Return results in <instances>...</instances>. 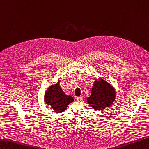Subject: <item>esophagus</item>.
Wrapping results in <instances>:
<instances>
[{
  "instance_id": "1",
  "label": "esophagus",
  "mask_w": 149,
  "mask_h": 149,
  "mask_svg": "<svg viewBox=\"0 0 149 149\" xmlns=\"http://www.w3.org/2000/svg\"><path fill=\"white\" fill-rule=\"evenodd\" d=\"M83 96H80V97H77V101H83Z\"/></svg>"
}]
</instances>
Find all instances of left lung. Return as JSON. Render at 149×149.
I'll return each instance as SVG.
<instances>
[{
    "mask_svg": "<svg viewBox=\"0 0 149 149\" xmlns=\"http://www.w3.org/2000/svg\"><path fill=\"white\" fill-rule=\"evenodd\" d=\"M116 94L113 86L104 79H95L92 88L91 95L87 98V103L95 110H103L113 104Z\"/></svg>",
    "mask_w": 149,
    "mask_h": 149,
    "instance_id": "left-lung-1",
    "label": "left lung"
}]
</instances>
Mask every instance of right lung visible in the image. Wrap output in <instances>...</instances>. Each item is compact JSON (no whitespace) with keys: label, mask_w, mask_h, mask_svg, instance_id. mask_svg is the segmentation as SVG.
I'll return each instance as SVG.
<instances>
[{"label":"right lung","mask_w":149,"mask_h":149,"mask_svg":"<svg viewBox=\"0 0 149 149\" xmlns=\"http://www.w3.org/2000/svg\"><path fill=\"white\" fill-rule=\"evenodd\" d=\"M45 103L51 106L54 111L61 113L65 110L68 106L74 101L71 95H67L61 89L59 81L49 86L45 94Z\"/></svg>","instance_id":"add662e5"}]
</instances>
